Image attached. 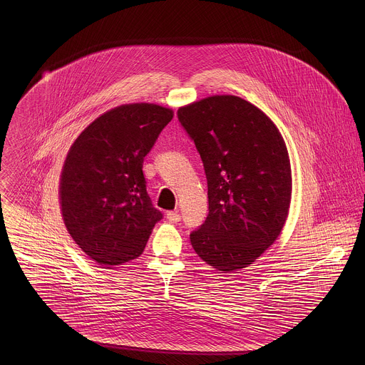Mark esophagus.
Wrapping results in <instances>:
<instances>
[{
	"label": "esophagus",
	"instance_id": "1",
	"mask_svg": "<svg viewBox=\"0 0 365 365\" xmlns=\"http://www.w3.org/2000/svg\"><path fill=\"white\" fill-rule=\"evenodd\" d=\"M167 219L171 222V223H177L181 220V216L178 212H174V210H170L167 212Z\"/></svg>",
	"mask_w": 365,
	"mask_h": 365
}]
</instances>
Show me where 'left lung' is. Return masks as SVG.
Returning <instances> with one entry per match:
<instances>
[{
  "label": "left lung",
  "mask_w": 365,
  "mask_h": 365,
  "mask_svg": "<svg viewBox=\"0 0 365 365\" xmlns=\"http://www.w3.org/2000/svg\"><path fill=\"white\" fill-rule=\"evenodd\" d=\"M177 115L208 180V216L191 245L220 272L243 269L278 239L288 217L292 173L284 138L260 108L236 96L207 97Z\"/></svg>",
  "instance_id": "1"
}]
</instances>
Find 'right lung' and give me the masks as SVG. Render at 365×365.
Here are the masks:
<instances>
[{"label": "right lung", "mask_w": 365, "mask_h": 365, "mask_svg": "<svg viewBox=\"0 0 365 365\" xmlns=\"http://www.w3.org/2000/svg\"><path fill=\"white\" fill-rule=\"evenodd\" d=\"M174 110L138 103L106 110L74 140L58 201L76 245L98 265L138 259L161 219L146 191L143 158Z\"/></svg>", "instance_id": "1"}]
</instances>
